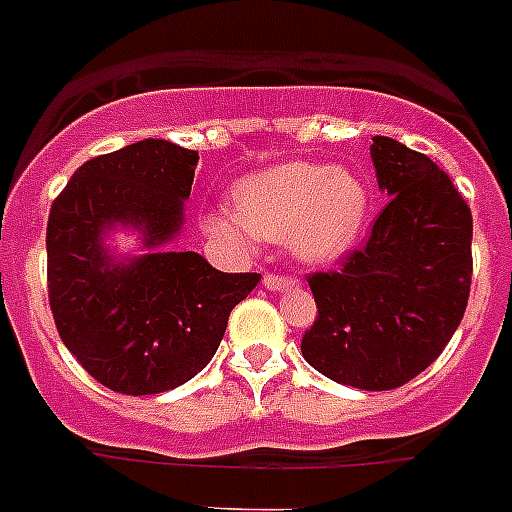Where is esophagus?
<instances>
[{
    "mask_svg": "<svg viewBox=\"0 0 512 512\" xmlns=\"http://www.w3.org/2000/svg\"><path fill=\"white\" fill-rule=\"evenodd\" d=\"M264 287L271 292H289V289L300 287L297 277H279V274H264Z\"/></svg>",
    "mask_w": 512,
    "mask_h": 512,
    "instance_id": "esophagus-1",
    "label": "esophagus"
}]
</instances>
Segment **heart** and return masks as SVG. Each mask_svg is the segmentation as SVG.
<instances>
[{"label": "heart", "mask_w": 512, "mask_h": 512, "mask_svg": "<svg viewBox=\"0 0 512 512\" xmlns=\"http://www.w3.org/2000/svg\"><path fill=\"white\" fill-rule=\"evenodd\" d=\"M369 210V189L354 171L287 161L241 179L235 205H215L202 225L212 238L238 248L259 238H287L297 259L330 264L359 243Z\"/></svg>", "instance_id": "b5f03b06"}]
</instances>
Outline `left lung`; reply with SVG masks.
<instances>
[{"label": "left lung", "mask_w": 512, "mask_h": 512, "mask_svg": "<svg viewBox=\"0 0 512 512\" xmlns=\"http://www.w3.org/2000/svg\"><path fill=\"white\" fill-rule=\"evenodd\" d=\"M387 197L366 246L310 282L318 318L302 356L338 384L395 390L433 364L459 328L472 284V210L431 158L374 135Z\"/></svg>", "instance_id": "obj_1"}]
</instances>
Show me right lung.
I'll use <instances>...</instances> for the list:
<instances>
[{"label": "right lung", "instance_id": "1", "mask_svg": "<svg viewBox=\"0 0 512 512\" xmlns=\"http://www.w3.org/2000/svg\"><path fill=\"white\" fill-rule=\"evenodd\" d=\"M197 151L146 138L76 169L48 217V297L58 336L99 384L158 395L200 374L228 315L261 274H225L194 251H166L184 228ZM135 229L144 253L106 238Z\"/></svg>", "mask_w": 512, "mask_h": 512}]
</instances>
